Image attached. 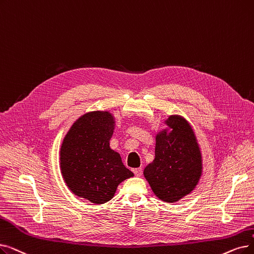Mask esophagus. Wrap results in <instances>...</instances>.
I'll return each mask as SVG.
<instances>
[{
	"label": "esophagus",
	"mask_w": 254,
	"mask_h": 254,
	"mask_svg": "<svg viewBox=\"0 0 254 254\" xmlns=\"http://www.w3.org/2000/svg\"><path fill=\"white\" fill-rule=\"evenodd\" d=\"M134 173L136 176H141L142 175V169L141 168H136L134 169Z\"/></svg>",
	"instance_id": "1"
}]
</instances>
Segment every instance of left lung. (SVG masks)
Returning a JSON list of instances; mask_svg holds the SVG:
<instances>
[{
  "label": "left lung",
  "mask_w": 254,
  "mask_h": 254,
  "mask_svg": "<svg viewBox=\"0 0 254 254\" xmlns=\"http://www.w3.org/2000/svg\"><path fill=\"white\" fill-rule=\"evenodd\" d=\"M156 136L154 159L143 174L152 192L165 202H176L190 194L202 174V154L191 125L183 116L170 115Z\"/></svg>",
  "instance_id": "left-lung-1"
}]
</instances>
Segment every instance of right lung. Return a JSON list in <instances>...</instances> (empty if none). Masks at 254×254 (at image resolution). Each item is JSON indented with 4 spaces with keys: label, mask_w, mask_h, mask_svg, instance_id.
<instances>
[{
    "label": "right lung",
    "mask_w": 254,
    "mask_h": 254,
    "mask_svg": "<svg viewBox=\"0 0 254 254\" xmlns=\"http://www.w3.org/2000/svg\"><path fill=\"white\" fill-rule=\"evenodd\" d=\"M115 117L109 111H92L76 119L63 138L60 170L68 189L95 204L114 197L118 185L134 176L110 147Z\"/></svg>",
    "instance_id": "add662e5"
}]
</instances>
